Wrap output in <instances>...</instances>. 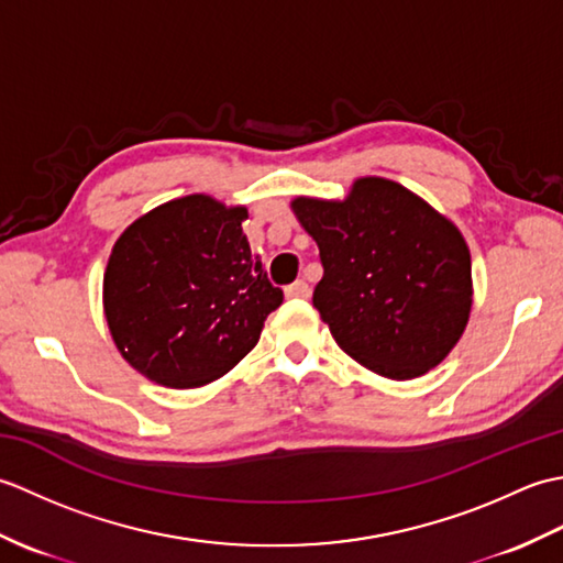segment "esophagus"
Wrapping results in <instances>:
<instances>
[{
  "mask_svg": "<svg viewBox=\"0 0 563 563\" xmlns=\"http://www.w3.org/2000/svg\"><path fill=\"white\" fill-rule=\"evenodd\" d=\"M309 295H312V290H309V285L305 280H295L285 288V297H295V300H307Z\"/></svg>",
  "mask_w": 563,
  "mask_h": 563,
  "instance_id": "esophagus-1",
  "label": "esophagus"
}]
</instances>
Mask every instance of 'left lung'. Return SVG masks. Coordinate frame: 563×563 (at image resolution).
I'll return each instance as SVG.
<instances>
[{
  "label": "left lung",
  "instance_id": "left-lung-1",
  "mask_svg": "<svg viewBox=\"0 0 563 563\" xmlns=\"http://www.w3.org/2000/svg\"><path fill=\"white\" fill-rule=\"evenodd\" d=\"M290 208L319 246L314 307L339 349L387 379H413L457 345L472 312V256L457 224L382 176L343 200Z\"/></svg>",
  "mask_w": 563,
  "mask_h": 563
}]
</instances>
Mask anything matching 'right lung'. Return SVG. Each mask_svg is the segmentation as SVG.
I'll return each mask as SVG.
<instances>
[{
	"label": "right lung",
	"mask_w": 563,
	"mask_h": 563,
	"mask_svg": "<svg viewBox=\"0 0 563 563\" xmlns=\"http://www.w3.org/2000/svg\"><path fill=\"white\" fill-rule=\"evenodd\" d=\"M244 206L174 198L118 236L103 314L118 353L162 387H202L242 361L283 302L251 254Z\"/></svg>",
	"instance_id": "add662e5"
}]
</instances>
